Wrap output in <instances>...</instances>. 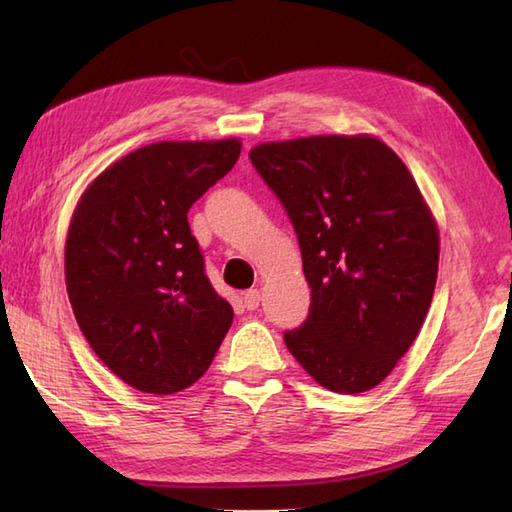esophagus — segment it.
Segmentation results:
<instances>
[{"label":"esophagus","mask_w":512,"mask_h":512,"mask_svg":"<svg viewBox=\"0 0 512 512\" xmlns=\"http://www.w3.org/2000/svg\"><path fill=\"white\" fill-rule=\"evenodd\" d=\"M242 299H244V306L248 310H255L259 306V299H262V297H259V290H246Z\"/></svg>","instance_id":"obj_1"}]
</instances>
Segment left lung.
I'll use <instances>...</instances> for the list:
<instances>
[{
  "label": "left lung",
  "mask_w": 512,
  "mask_h": 512,
  "mask_svg": "<svg viewBox=\"0 0 512 512\" xmlns=\"http://www.w3.org/2000/svg\"><path fill=\"white\" fill-rule=\"evenodd\" d=\"M295 226L312 288L284 334L325 389L363 394L391 374L427 317L440 233L405 162L372 134L270 140L250 149Z\"/></svg>",
  "instance_id": "left-lung-1"
}]
</instances>
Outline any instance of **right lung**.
<instances>
[{
    "mask_svg": "<svg viewBox=\"0 0 512 512\" xmlns=\"http://www.w3.org/2000/svg\"><path fill=\"white\" fill-rule=\"evenodd\" d=\"M239 151V138L160 140L101 171L76 202L65 237L76 323L94 354L145 394L191 387L233 323L187 213Z\"/></svg>",
    "mask_w": 512,
    "mask_h": 512,
    "instance_id": "right-lung-1",
    "label": "right lung"
}]
</instances>
